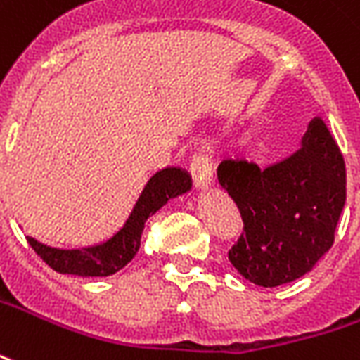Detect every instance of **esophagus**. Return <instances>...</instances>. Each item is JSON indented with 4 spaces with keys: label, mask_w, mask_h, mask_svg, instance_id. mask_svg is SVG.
<instances>
[{
    "label": "esophagus",
    "mask_w": 360,
    "mask_h": 360,
    "mask_svg": "<svg viewBox=\"0 0 360 360\" xmlns=\"http://www.w3.org/2000/svg\"><path fill=\"white\" fill-rule=\"evenodd\" d=\"M191 175L196 188H207L212 185V160L207 158L206 154H194L193 162H191Z\"/></svg>",
    "instance_id": "obj_1"
}]
</instances>
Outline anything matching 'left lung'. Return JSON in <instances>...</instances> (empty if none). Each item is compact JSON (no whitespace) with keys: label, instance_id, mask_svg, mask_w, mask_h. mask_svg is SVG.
<instances>
[{"label":"left lung","instance_id":"1","mask_svg":"<svg viewBox=\"0 0 360 360\" xmlns=\"http://www.w3.org/2000/svg\"><path fill=\"white\" fill-rule=\"evenodd\" d=\"M217 177L244 221L229 262L246 281L263 288L297 281L334 244L345 206V162L321 118L288 158L265 169L223 160Z\"/></svg>","mask_w":360,"mask_h":360}]
</instances>
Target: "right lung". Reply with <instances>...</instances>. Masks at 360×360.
<instances>
[{"mask_svg": "<svg viewBox=\"0 0 360 360\" xmlns=\"http://www.w3.org/2000/svg\"><path fill=\"white\" fill-rule=\"evenodd\" d=\"M193 187V179L181 167H164L146 181L139 198L133 206L131 214L118 233H114L108 240L85 248H63L47 246L32 236H26L34 252L51 269L63 275L78 276H110L124 269L139 252L141 234L146 219L166 206L172 198H177Z\"/></svg>", "mask_w": 360, "mask_h": 360, "instance_id": "add662e5", "label": "right lung"}]
</instances>
